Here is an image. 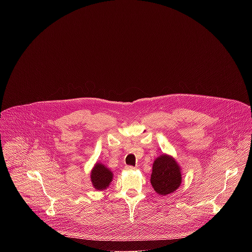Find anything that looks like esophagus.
<instances>
[{"label":"esophagus","mask_w":252,"mask_h":252,"mask_svg":"<svg viewBox=\"0 0 252 252\" xmlns=\"http://www.w3.org/2000/svg\"><path fill=\"white\" fill-rule=\"evenodd\" d=\"M126 168L127 170H133V169H135L136 167H135V166H131V165H126Z\"/></svg>","instance_id":"1"}]
</instances>
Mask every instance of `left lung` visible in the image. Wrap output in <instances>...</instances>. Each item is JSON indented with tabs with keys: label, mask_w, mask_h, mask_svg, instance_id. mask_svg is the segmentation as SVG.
I'll use <instances>...</instances> for the list:
<instances>
[{
	"label": "left lung",
	"mask_w": 252,
	"mask_h": 252,
	"mask_svg": "<svg viewBox=\"0 0 252 252\" xmlns=\"http://www.w3.org/2000/svg\"><path fill=\"white\" fill-rule=\"evenodd\" d=\"M151 183L158 194L171 193L182 184L181 168L172 158L162 155L154 162Z\"/></svg>",
	"instance_id": "8db88e82"
}]
</instances>
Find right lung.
<instances>
[{
	"label": "right lung",
	"mask_w": 252,
	"mask_h": 252,
	"mask_svg": "<svg viewBox=\"0 0 252 252\" xmlns=\"http://www.w3.org/2000/svg\"><path fill=\"white\" fill-rule=\"evenodd\" d=\"M91 178L94 188L97 190H102L110 186L113 179V172L103 164L96 163L91 173Z\"/></svg>",
	"instance_id": "right-lung-1"
}]
</instances>
